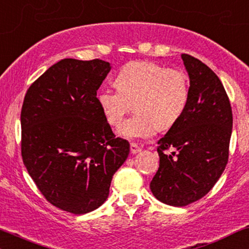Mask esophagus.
I'll return each mask as SVG.
<instances>
[{
    "instance_id": "esophagus-1",
    "label": "esophagus",
    "mask_w": 249,
    "mask_h": 249,
    "mask_svg": "<svg viewBox=\"0 0 249 249\" xmlns=\"http://www.w3.org/2000/svg\"><path fill=\"white\" fill-rule=\"evenodd\" d=\"M130 148H131V154H138V152L141 151V147H139L137 143H134V142H131L130 144Z\"/></svg>"
}]
</instances>
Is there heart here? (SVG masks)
<instances>
[{
  "label": "heart",
  "mask_w": 249,
  "mask_h": 249,
  "mask_svg": "<svg viewBox=\"0 0 249 249\" xmlns=\"http://www.w3.org/2000/svg\"><path fill=\"white\" fill-rule=\"evenodd\" d=\"M117 89L102 88L97 101L110 125H118L131 110L137 112L123 122L118 133L127 139H145L158 128L173 126L189 100L188 76L178 68H165L151 61H132L116 75Z\"/></svg>",
  "instance_id": "heart-1"
}]
</instances>
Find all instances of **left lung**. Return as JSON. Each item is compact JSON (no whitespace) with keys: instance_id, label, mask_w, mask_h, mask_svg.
Masks as SVG:
<instances>
[{"instance_id":"1","label":"left lung","mask_w":249,"mask_h":249,"mask_svg":"<svg viewBox=\"0 0 249 249\" xmlns=\"http://www.w3.org/2000/svg\"><path fill=\"white\" fill-rule=\"evenodd\" d=\"M190 86L185 110L158 141L159 168L150 182L161 203L187 206L203 198L223 173L232 132V110L223 84L204 62L182 54ZM174 147L166 155L163 151Z\"/></svg>"}]
</instances>
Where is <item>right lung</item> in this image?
<instances>
[{
  "instance_id": "add662e5",
  "label": "right lung",
  "mask_w": 249,
  "mask_h": 249,
  "mask_svg": "<svg viewBox=\"0 0 249 249\" xmlns=\"http://www.w3.org/2000/svg\"><path fill=\"white\" fill-rule=\"evenodd\" d=\"M110 69L100 59H62L29 86L22 104L25 166L49 203L76 215L105 203L130 152L97 101Z\"/></svg>"
}]
</instances>
